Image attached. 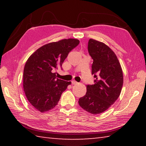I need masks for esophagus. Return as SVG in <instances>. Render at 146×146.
I'll return each mask as SVG.
<instances>
[{
    "mask_svg": "<svg viewBox=\"0 0 146 146\" xmlns=\"http://www.w3.org/2000/svg\"><path fill=\"white\" fill-rule=\"evenodd\" d=\"M71 84H72L73 85H76V84H77L78 82L75 80H72V81H71Z\"/></svg>",
    "mask_w": 146,
    "mask_h": 146,
    "instance_id": "34e87169",
    "label": "esophagus"
}]
</instances>
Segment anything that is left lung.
<instances>
[{"label":"left lung","instance_id":"obj_1","mask_svg":"<svg viewBox=\"0 0 146 146\" xmlns=\"http://www.w3.org/2000/svg\"><path fill=\"white\" fill-rule=\"evenodd\" d=\"M88 52L93 60L91 73L95 84L87 86V92L79 98L81 108L93 115L100 114L114 104L123 85V73L115 53L104 43L91 38Z\"/></svg>","mask_w":146,"mask_h":146}]
</instances>
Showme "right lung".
Instances as JSON below:
<instances>
[{"label":"right lung","mask_w":146,"mask_h":146,"mask_svg":"<svg viewBox=\"0 0 146 146\" xmlns=\"http://www.w3.org/2000/svg\"><path fill=\"white\" fill-rule=\"evenodd\" d=\"M75 38L63 39L40 47L29 56L24 69L23 88L29 102L42 113L57 105L62 93L71 82L56 78L68 53L78 45Z\"/></svg>","instance_id":"add662e5"}]
</instances>
